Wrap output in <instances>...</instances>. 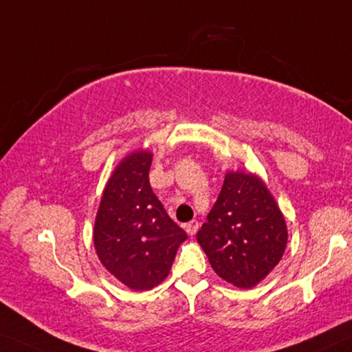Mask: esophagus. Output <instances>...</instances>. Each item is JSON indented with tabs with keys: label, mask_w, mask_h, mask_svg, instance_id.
I'll return each mask as SVG.
<instances>
[{
	"label": "esophagus",
	"mask_w": 352,
	"mask_h": 352,
	"mask_svg": "<svg viewBox=\"0 0 352 352\" xmlns=\"http://www.w3.org/2000/svg\"><path fill=\"white\" fill-rule=\"evenodd\" d=\"M197 229H199V223L196 221V219H192V221H190L188 224H185V230L190 235H194L197 232Z\"/></svg>",
	"instance_id": "obj_1"
}]
</instances>
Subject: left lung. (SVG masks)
I'll list each match as a JSON object with an SVG mask.
<instances>
[{"label":"left lung","instance_id":"8db88e82","mask_svg":"<svg viewBox=\"0 0 352 352\" xmlns=\"http://www.w3.org/2000/svg\"><path fill=\"white\" fill-rule=\"evenodd\" d=\"M218 276L240 289L261 283L281 261L287 228L269 188L250 172H228L196 235Z\"/></svg>","mask_w":352,"mask_h":352}]
</instances>
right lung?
<instances>
[{
  "label": "right lung",
  "instance_id": "obj_1",
  "mask_svg": "<svg viewBox=\"0 0 352 352\" xmlns=\"http://www.w3.org/2000/svg\"><path fill=\"white\" fill-rule=\"evenodd\" d=\"M151 158L148 150H138L120 161L104 188L93 229L101 264L134 291L158 286L188 237L151 190Z\"/></svg>",
  "mask_w": 352,
  "mask_h": 352
}]
</instances>
